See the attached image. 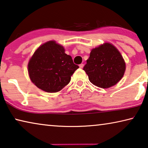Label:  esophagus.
<instances>
[{"label":"esophagus","mask_w":148,"mask_h":148,"mask_svg":"<svg viewBox=\"0 0 148 148\" xmlns=\"http://www.w3.org/2000/svg\"><path fill=\"white\" fill-rule=\"evenodd\" d=\"M83 66H84V65L83 64V63H81V64L79 65V67H80V68H83Z\"/></svg>","instance_id":"esophagus-1"}]
</instances>
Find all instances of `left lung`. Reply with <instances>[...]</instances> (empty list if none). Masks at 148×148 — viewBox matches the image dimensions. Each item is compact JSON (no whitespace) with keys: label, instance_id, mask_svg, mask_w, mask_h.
<instances>
[{"label":"left lung","instance_id":"obj_1","mask_svg":"<svg viewBox=\"0 0 148 148\" xmlns=\"http://www.w3.org/2000/svg\"><path fill=\"white\" fill-rule=\"evenodd\" d=\"M126 65L119 50L109 43L92 49L83 70L93 85L106 88L122 78Z\"/></svg>","mask_w":148,"mask_h":148}]
</instances>
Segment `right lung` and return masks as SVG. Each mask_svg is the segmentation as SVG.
<instances>
[{"mask_svg": "<svg viewBox=\"0 0 148 148\" xmlns=\"http://www.w3.org/2000/svg\"><path fill=\"white\" fill-rule=\"evenodd\" d=\"M31 81L36 87L47 92L61 90L71 81L79 67L65 53L63 46L49 41L38 48L28 63Z\"/></svg>", "mask_w": 148, "mask_h": 148, "instance_id": "1", "label": "right lung"}]
</instances>
